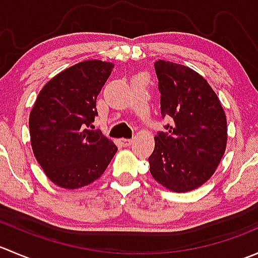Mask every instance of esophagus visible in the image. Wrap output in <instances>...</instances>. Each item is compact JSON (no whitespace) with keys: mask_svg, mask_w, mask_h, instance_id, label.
<instances>
[{"mask_svg":"<svg viewBox=\"0 0 258 258\" xmlns=\"http://www.w3.org/2000/svg\"><path fill=\"white\" fill-rule=\"evenodd\" d=\"M118 142H119V145L123 146V147H127V146L132 145V140H130V139H121Z\"/></svg>","mask_w":258,"mask_h":258,"instance_id":"obj_1","label":"esophagus"}]
</instances>
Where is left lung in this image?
Instances as JSON below:
<instances>
[{
  "label": "left lung",
  "mask_w": 258,
  "mask_h": 258,
  "mask_svg": "<svg viewBox=\"0 0 258 258\" xmlns=\"http://www.w3.org/2000/svg\"><path fill=\"white\" fill-rule=\"evenodd\" d=\"M155 70L161 114L172 123L155 136L150 172L171 191H192L211 178L225 153L226 114L215 91L194 70L162 59Z\"/></svg>",
  "instance_id": "obj_1"
}]
</instances>
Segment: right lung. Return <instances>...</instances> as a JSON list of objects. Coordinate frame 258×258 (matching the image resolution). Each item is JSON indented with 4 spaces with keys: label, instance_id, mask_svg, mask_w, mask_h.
<instances>
[{
    "label": "right lung",
    "instance_id": "right-lung-1",
    "mask_svg": "<svg viewBox=\"0 0 258 258\" xmlns=\"http://www.w3.org/2000/svg\"><path fill=\"white\" fill-rule=\"evenodd\" d=\"M113 64L83 61L48 81L30 114L33 153L46 176L59 187L80 188L107 168L117 146L93 130L96 100Z\"/></svg>",
    "mask_w": 258,
    "mask_h": 258
}]
</instances>
